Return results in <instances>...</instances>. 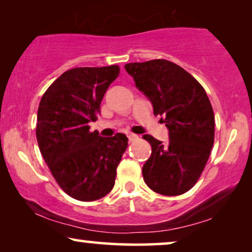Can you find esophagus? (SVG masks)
Wrapping results in <instances>:
<instances>
[{"label":"esophagus","mask_w":252,"mask_h":252,"mask_svg":"<svg viewBox=\"0 0 252 252\" xmlns=\"http://www.w3.org/2000/svg\"><path fill=\"white\" fill-rule=\"evenodd\" d=\"M127 137H128V141H129V142H132V141H134V140H136V139H137V135H135V134H133V133H129L128 135H127Z\"/></svg>","instance_id":"34e87169"}]
</instances>
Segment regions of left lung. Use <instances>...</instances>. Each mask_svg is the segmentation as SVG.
<instances>
[{
  "mask_svg": "<svg viewBox=\"0 0 252 252\" xmlns=\"http://www.w3.org/2000/svg\"><path fill=\"white\" fill-rule=\"evenodd\" d=\"M136 88L149 98L168 129V142L146 134L151 156L142 167L144 182L165 196L185 194L204 170L215 142V115L201 84L166 60L125 65Z\"/></svg>",
  "mask_w": 252,
  "mask_h": 252,
  "instance_id": "8db88e82",
  "label": "left lung"
}]
</instances>
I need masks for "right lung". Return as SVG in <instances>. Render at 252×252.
Returning <instances> with one entry per match:
<instances>
[{"mask_svg": "<svg viewBox=\"0 0 252 252\" xmlns=\"http://www.w3.org/2000/svg\"><path fill=\"white\" fill-rule=\"evenodd\" d=\"M119 71L118 65L71 68L41 98L36 125L41 155L60 187L78 201H96L111 191L128 146L125 134L102 137L88 126L101 113L103 96Z\"/></svg>", "mask_w": 252, "mask_h": 252, "instance_id": "right-lung-1", "label": "right lung"}]
</instances>
